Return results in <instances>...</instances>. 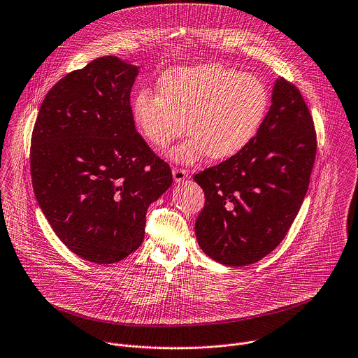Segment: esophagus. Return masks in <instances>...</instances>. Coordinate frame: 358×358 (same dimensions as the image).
I'll return each instance as SVG.
<instances>
[{
	"instance_id": "34e87169",
	"label": "esophagus",
	"mask_w": 358,
	"mask_h": 358,
	"mask_svg": "<svg viewBox=\"0 0 358 358\" xmlns=\"http://www.w3.org/2000/svg\"><path fill=\"white\" fill-rule=\"evenodd\" d=\"M188 177V171L185 169H178V167H173V178L176 182H181Z\"/></svg>"
}]
</instances>
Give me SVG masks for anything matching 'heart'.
Listing matches in <instances>:
<instances>
[{
	"label": "heart",
	"mask_w": 358,
	"mask_h": 358,
	"mask_svg": "<svg viewBox=\"0 0 358 358\" xmlns=\"http://www.w3.org/2000/svg\"><path fill=\"white\" fill-rule=\"evenodd\" d=\"M269 96L261 79L220 64L178 66L159 79V93L143 89L131 104L132 121L143 139L163 149L187 128L192 135L169 152L191 164L208 155L226 159L258 134Z\"/></svg>",
	"instance_id": "b5f03b06"
}]
</instances>
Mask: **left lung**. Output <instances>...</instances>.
<instances>
[{
    "label": "left lung",
    "mask_w": 358,
    "mask_h": 358,
    "mask_svg": "<svg viewBox=\"0 0 358 358\" xmlns=\"http://www.w3.org/2000/svg\"><path fill=\"white\" fill-rule=\"evenodd\" d=\"M317 135L300 90L278 78L255 138L237 155L194 176L205 194L195 223L202 251L227 266L271 254L286 237L306 198Z\"/></svg>",
    "instance_id": "1"
}]
</instances>
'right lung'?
<instances>
[{"instance_id":"add662e5","label":"right lung","mask_w":358,"mask_h":358,"mask_svg":"<svg viewBox=\"0 0 358 358\" xmlns=\"http://www.w3.org/2000/svg\"><path fill=\"white\" fill-rule=\"evenodd\" d=\"M138 73L115 55L72 71L45 94L31 134V184L43 215L73 254L99 265L139 248L149 205L173 182L132 121Z\"/></svg>"}]
</instances>
